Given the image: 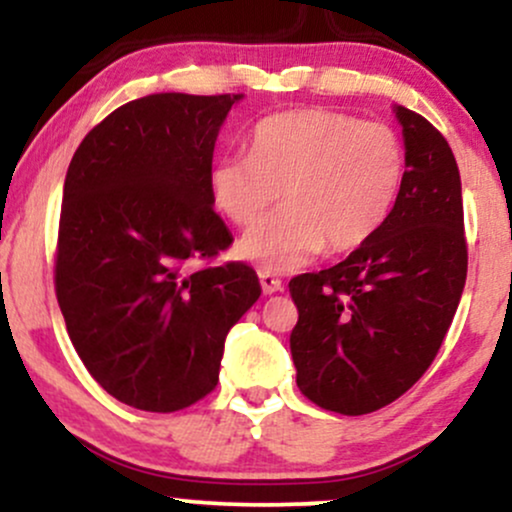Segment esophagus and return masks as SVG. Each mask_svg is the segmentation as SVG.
Here are the masks:
<instances>
[{
    "instance_id": "obj_1",
    "label": "esophagus",
    "mask_w": 512,
    "mask_h": 512,
    "mask_svg": "<svg viewBox=\"0 0 512 512\" xmlns=\"http://www.w3.org/2000/svg\"><path fill=\"white\" fill-rule=\"evenodd\" d=\"M260 284H262V291L264 293H276L284 289V284H281L279 276H274L272 272H267V269H260Z\"/></svg>"
}]
</instances>
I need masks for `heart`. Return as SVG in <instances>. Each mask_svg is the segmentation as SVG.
<instances>
[{
    "label": "heart",
    "mask_w": 512,
    "mask_h": 512,
    "mask_svg": "<svg viewBox=\"0 0 512 512\" xmlns=\"http://www.w3.org/2000/svg\"><path fill=\"white\" fill-rule=\"evenodd\" d=\"M407 151L392 127L337 110H291L252 129L250 156H221L209 170L216 209L252 226L238 255L267 272L303 267L322 250L351 252L380 231L395 207Z\"/></svg>",
    "instance_id": "1"
}]
</instances>
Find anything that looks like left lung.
<instances>
[{"label": "left lung", "mask_w": 512, "mask_h": 512, "mask_svg": "<svg viewBox=\"0 0 512 512\" xmlns=\"http://www.w3.org/2000/svg\"><path fill=\"white\" fill-rule=\"evenodd\" d=\"M407 170L380 231L344 262L293 276L296 383L327 411L361 416L402 397L436 358L467 279L462 185L450 144L395 108Z\"/></svg>", "instance_id": "8db88e82"}]
</instances>
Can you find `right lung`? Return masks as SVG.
Instances as JSON below:
<instances>
[{
  "mask_svg": "<svg viewBox=\"0 0 512 512\" xmlns=\"http://www.w3.org/2000/svg\"><path fill=\"white\" fill-rule=\"evenodd\" d=\"M231 93H154L113 110L64 180L55 252L69 339L108 395L178 411L219 383L223 342L260 298L245 262L192 269L233 243L209 170Z\"/></svg>",
  "mask_w": 512,
  "mask_h": 512,
  "instance_id": "obj_1",
  "label": "right lung"
}]
</instances>
